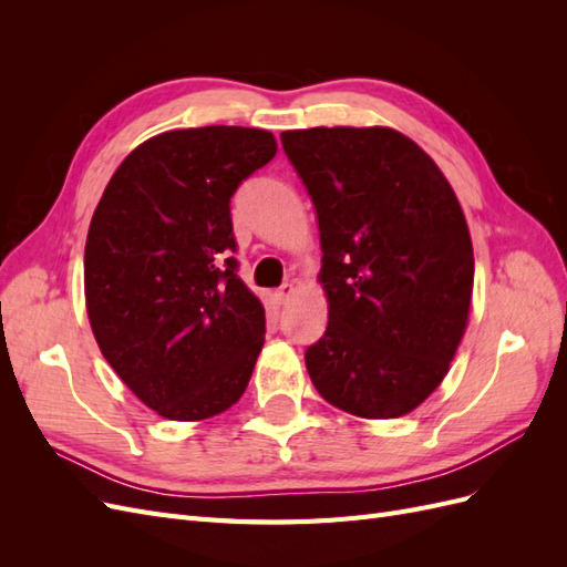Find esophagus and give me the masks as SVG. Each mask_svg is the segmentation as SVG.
Here are the masks:
<instances>
[{"mask_svg":"<svg viewBox=\"0 0 567 567\" xmlns=\"http://www.w3.org/2000/svg\"><path fill=\"white\" fill-rule=\"evenodd\" d=\"M293 293H296V286H293V281H286V284L277 290V298H279V302H281V305H286L290 298H293Z\"/></svg>","mask_w":567,"mask_h":567,"instance_id":"esophagus-1","label":"esophagus"}]
</instances>
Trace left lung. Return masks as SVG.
I'll return each instance as SVG.
<instances>
[{"label":"left lung","mask_w":567,"mask_h":567,"mask_svg":"<svg viewBox=\"0 0 567 567\" xmlns=\"http://www.w3.org/2000/svg\"><path fill=\"white\" fill-rule=\"evenodd\" d=\"M310 194L329 326L305 364L321 398L362 419L414 411L450 371L473 296V244L427 153L390 127L281 134Z\"/></svg>","instance_id":"8db88e82"}]
</instances>
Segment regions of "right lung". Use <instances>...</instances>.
<instances>
[{
  "instance_id": "right-lung-1",
  "label": "right lung",
  "mask_w": 567,
  "mask_h": 567,
  "mask_svg": "<svg viewBox=\"0 0 567 567\" xmlns=\"http://www.w3.org/2000/svg\"><path fill=\"white\" fill-rule=\"evenodd\" d=\"M274 153L267 130L163 132L120 163L94 210L84 246L94 338L123 383L169 421L236 404L265 346V307L229 257V203Z\"/></svg>"
}]
</instances>
